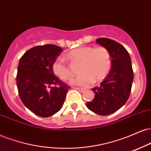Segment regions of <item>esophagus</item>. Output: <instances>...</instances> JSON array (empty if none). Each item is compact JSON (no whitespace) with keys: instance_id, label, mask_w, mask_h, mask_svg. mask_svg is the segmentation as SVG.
I'll list each match as a JSON object with an SVG mask.
<instances>
[{"instance_id":"obj_1","label":"esophagus","mask_w":151,"mask_h":151,"mask_svg":"<svg viewBox=\"0 0 151 151\" xmlns=\"http://www.w3.org/2000/svg\"><path fill=\"white\" fill-rule=\"evenodd\" d=\"M76 90L79 91V92H81V93H83V92L85 91V89H83V88H75Z\"/></svg>"}]
</instances>
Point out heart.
<instances>
[{
  "mask_svg": "<svg viewBox=\"0 0 151 151\" xmlns=\"http://www.w3.org/2000/svg\"><path fill=\"white\" fill-rule=\"evenodd\" d=\"M71 63H79V72L81 74L73 84L87 87L93 82L102 81L106 77L111 68V57L108 49L100 46L93 48L83 46L73 49L65 56ZM54 74L63 80H68L72 77V71L61 60H56L52 65Z\"/></svg>",
  "mask_w": 151,
  "mask_h": 151,
  "instance_id": "obj_1",
  "label": "heart"
}]
</instances>
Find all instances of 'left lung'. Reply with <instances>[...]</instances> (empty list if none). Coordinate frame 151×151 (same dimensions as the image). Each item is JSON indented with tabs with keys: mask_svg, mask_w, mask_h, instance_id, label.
<instances>
[{
	"mask_svg": "<svg viewBox=\"0 0 151 151\" xmlns=\"http://www.w3.org/2000/svg\"><path fill=\"white\" fill-rule=\"evenodd\" d=\"M96 42L110 52L111 70L99 86L92 88L95 96L86 106L94 113L105 116L115 112L127 101L134 72L129 54L122 45L107 38H99Z\"/></svg>",
	"mask_w": 151,
	"mask_h": 151,
	"instance_id": "left-lung-1",
	"label": "left lung"
}]
</instances>
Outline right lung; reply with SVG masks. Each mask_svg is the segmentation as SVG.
Wrapping results in <instances>:
<instances>
[{"label":"right lung","instance_id":"right-lung-1","mask_svg":"<svg viewBox=\"0 0 151 151\" xmlns=\"http://www.w3.org/2000/svg\"><path fill=\"white\" fill-rule=\"evenodd\" d=\"M63 51L47 44L28 50L19 62L17 86L23 104L36 115L48 117L63 107L69 87L54 75L52 65Z\"/></svg>","mask_w":151,"mask_h":151}]
</instances>
